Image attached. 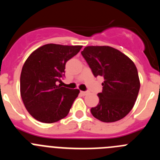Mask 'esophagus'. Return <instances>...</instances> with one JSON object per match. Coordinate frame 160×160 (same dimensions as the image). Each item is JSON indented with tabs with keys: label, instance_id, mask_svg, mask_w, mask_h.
Here are the masks:
<instances>
[{
	"label": "esophagus",
	"instance_id": "34e87169",
	"mask_svg": "<svg viewBox=\"0 0 160 160\" xmlns=\"http://www.w3.org/2000/svg\"><path fill=\"white\" fill-rule=\"evenodd\" d=\"M81 93L82 94V95H87V94H88V92H87V91H81Z\"/></svg>",
	"mask_w": 160,
	"mask_h": 160
}]
</instances>
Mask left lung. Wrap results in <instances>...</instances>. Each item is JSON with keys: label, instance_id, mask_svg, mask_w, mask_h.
Listing matches in <instances>:
<instances>
[{"label": "left lung", "instance_id": "1", "mask_svg": "<svg viewBox=\"0 0 160 160\" xmlns=\"http://www.w3.org/2000/svg\"><path fill=\"white\" fill-rule=\"evenodd\" d=\"M94 77L104 78L99 102L90 109L97 119L113 122L122 119L132 110L140 88L135 63L111 46H87L82 51Z\"/></svg>", "mask_w": 160, "mask_h": 160}]
</instances>
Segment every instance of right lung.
I'll use <instances>...</instances> for the list:
<instances>
[{
    "instance_id": "obj_1",
    "label": "right lung",
    "mask_w": 160,
    "mask_h": 160,
    "mask_svg": "<svg viewBox=\"0 0 160 160\" xmlns=\"http://www.w3.org/2000/svg\"><path fill=\"white\" fill-rule=\"evenodd\" d=\"M82 46L46 44L29 56L20 78L21 96L25 108L35 119L52 123L65 118L79 90L62 87L67 61L75 56Z\"/></svg>"
}]
</instances>
